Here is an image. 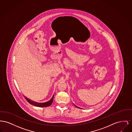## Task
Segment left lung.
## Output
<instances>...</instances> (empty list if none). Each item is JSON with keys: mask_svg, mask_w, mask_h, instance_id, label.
I'll list each match as a JSON object with an SVG mask.
<instances>
[{"mask_svg": "<svg viewBox=\"0 0 132 132\" xmlns=\"http://www.w3.org/2000/svg\"><path fill=\"white\" fill-rule=\"evenodd\" d=\"M75 105V104H74ZM75 106H76L77 108H80V109H81V108H79V107H77V106H76V105H75Z\"/></svg>", "mask_w": 132, "mask_h": 132, "instance_id": "1", "label": "left lung"}]
</instances>
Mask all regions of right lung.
<instances>
[{"mask_svg":"<svg viewBox=\"0 0 132 132\" xmlns=\"http://www.w3.org/2000/svg\"><path fill=\"white\" fill-rule=\"evenodd\" d=\"M24 97L25 98V99H26V100L28 101V102L30 103V104H32V105H33L34 106H36L37 107H48L49 106H50L53 101V99H54V94L53 95L52 97L51 98V99L49 100L47 102H43V103H38V102H35L34 101H32V100L28 98L27 97L24 96Z\"/></svg>","mask_w":132,"mask_h":132,"instance_id":"add662e5","label":"right lung"}]
</instances>
